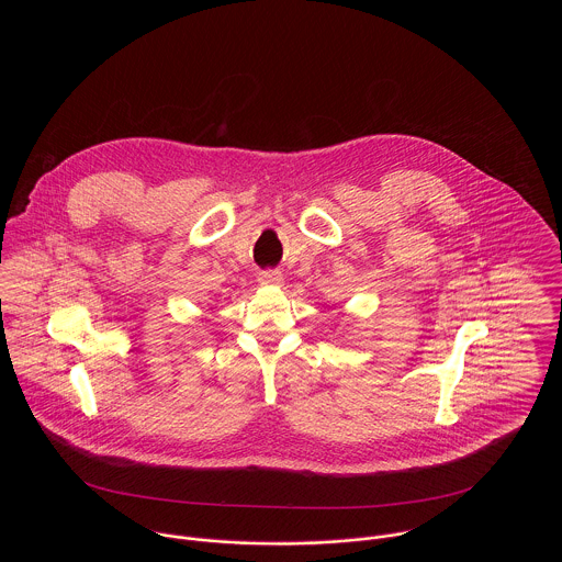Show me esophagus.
<instances>
[{
	"label": "esophagus",
	"mask_w": 562,
	"mask_h": 562,
	"mask_svg": "<svg viewBox=\"0 0 562 562\" xmlns=\"http://www.w3.org/2000/svg\"><path fill=\"white\" fill-rule=\"evenodd\" d=\"M259 283L261 285H281L283 283V274L279 270H261L259 272Z\"/></svg>",
	"instance_id": "34e87169"
}]
</instances>
